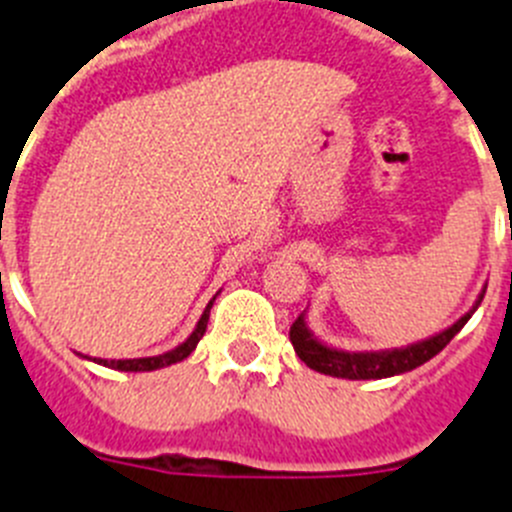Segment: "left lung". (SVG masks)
Listing matches in <instances>:
<instances>
[{"label":"left lung","instance_id":"left-lung-1","mask_svg":"<svg viewBox=\"0 0 512 512\" xmlns=\"http://www.w3.org/2000/svg\"><path fill=\"white\" fill-rule=\"evenodd\" d=\"M485 289L479 292V297L474 300V305L469 307L464 315H461L456 323H451L449 328H443L436 336H428L423 341L408 343V346L400 348H379V351H346V348L328 346L325 341H320L315 333L307 325V310L302 312L300 318L292 323L289 328V341L295 346L297 356L305 361L310 369L320 374H328V377H341V379H387L397 377V374L413 372L420 364L431 361L438 351L446 348V343L459 333L467 320L472 318L474 310L479 307L482 297H485Z\"/></svg>","mask_w":512,"mask_h":512}]
</instances>
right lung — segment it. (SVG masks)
Listing matches in <instances>:
<instances>
[{
	"mask_svg": "<svg viewBox=\"0 0 512 512\" xmlns=\"http://www.w3.org/2000/svg\"><path fill=\"white\" fill-rule=\"evenodd\" d=\"M215 297L207 302L205 312H202V318L197 320V325H194V330L189 333L187 341H182L179 346L171 348V351H164V354H158V356H143V359H89V356H84V354H79V356L81 359L94 361V364H99V366H107V369H117V372H156V369H164V366L179 364V361H184L189 354H192L194 348H197V343H200V338L205 336L207 320H210V307H212V302H215Z\"/></svg>",
	"mask_w": 512,
	"mask_h": 512,
	"instance_id": "1",
	"label": "right lung"
}]
</instances>
